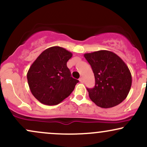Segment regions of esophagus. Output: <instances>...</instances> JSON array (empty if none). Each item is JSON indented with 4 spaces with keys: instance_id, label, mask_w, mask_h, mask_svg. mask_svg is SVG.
Segmentation results:
<instances>
[{
    "instance_id": "1",
    "label": "esophagus",
    "mask_w": 147,
    "mask_h": 147,
    "mask_svg": "<svg viewBox=\"0 0 147 147\" xmlns=\"http://www.w3.org/2000/svg\"><path fill=\"white\" fill-rule=\"evenodd\" d=\"M79 82H80L81 83H83V82H84V79L82 78V77H81V78L79 79Z\"/></svg>"
}]
</instances>
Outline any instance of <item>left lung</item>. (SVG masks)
<instances>
[{
  "label": "left lung",
  "mask_w": 147,
  "mask_h": 147,
  "mask_svg": "<svg viewBox=\"0 0 147 147\" xmlns=\"http://www.w3.org/2000/svg\"><path fill=\"white\" fill-rule=\"evenodd\" d=\"M84 57L91 65L95 79V87L87 88L91 100L104 109L122 102L132 84L131 72L124 61L108 50L84 54Z\"/></svg>",
  "instance_id": "left-lung-1"
}]
</instances>
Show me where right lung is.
<instances>
[{
    "label": "right lung",
    "mask_w": 147,
    "mask_h": 147,
    "mask_svg": "<svg viewBox=\"0 0 147 147\" xmlns=\"http://www.w3.org/2000/svg\"><path fill=\"white\" fill-rule=\"evenodd\" d=\"M72 54L53 46L45 50L32 64L27 74L31 92L45 105H57L71 94L79 82L71 77L67 61Z\"/></svg>",
    "instance_id": "1"
}]
</instances>
